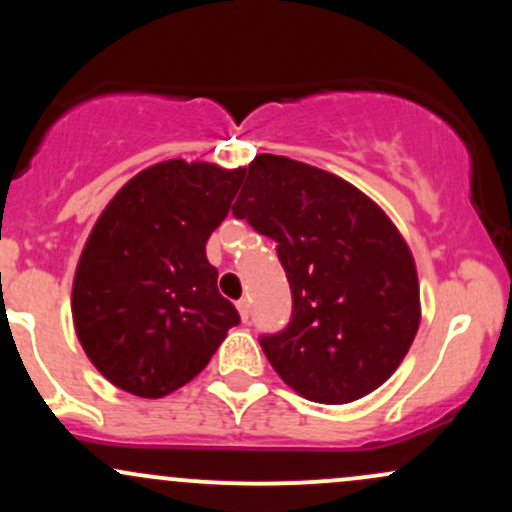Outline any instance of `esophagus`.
<instances>
[{
    "label": "esophagus",
    "instance_id": "esophagus-1",
    "mask_svg": "<svg viewBox=\"0 0 512 512\" xmlns=\"http://www.w3.org/2000/svg\"><path fill=\"white\" fill-rule=\"evenodd\" d=\"M236 305H238L240 320H243V322H248V320H250V303H248V298H240V301H238Z\"/></svg>",
    "mask_w": 512,
    "mask_h": 512
}]
</instances>
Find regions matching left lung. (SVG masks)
<instances>
[{"label":"left lung","instance_id":"1","mask_svg":"<svg viewBox=\"0 0 512 512\" xmlns=\"http://www.w3.org/2000/svg\"><path fill=\"white\" fill-rule=\"evenodd\" d=\"M240 178L233 216L276 240L293 296L289 327L260 339L264 356L310 402L378 390L421 322L407 240L373 199L327 170L260 154Z\"/></svg>","mask_w":512,"mask_h":512}]
</instances>
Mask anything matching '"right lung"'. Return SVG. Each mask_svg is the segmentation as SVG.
Returning <instances> with one entry per match:
<instances>
[{
    "label": "right lung",
    "mask_w": 512,
    "mask_h": 512,
    "mask_svg": "<svg viewBox=\"0 0 512 512\" xmlns=\"http://www.w3.org/2000/svg\"><path fill=\"white\" fill-rule=\"evenodd\" d=\"M240 173L161 161L127 180L88 233L72 286L74 330L98 373L129 395L158 399L187 385L240 322L207 260Z\"/></svg>",
    "instance_id": "obj_1"
}]
</instances>
